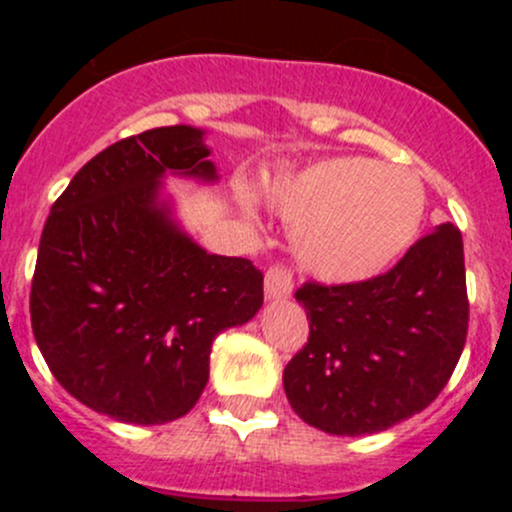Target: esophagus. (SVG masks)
I'll return each instance as SVG.
<instances>
[{"mask_svg":"<svg viewBox=\"0 0 512 512\" xmlns=\"http://www.w3.org/2000/svg\"><path fill=\"white\" fill-rule=\"evenodd\" d=\"M294 289L292 270L285 265H272L265 275V297L267 299H287Z\"/></svg>","mask_w":512,"mask_h":512,"instance_id":"34e87169","label":"esophagus"}]
</instances>
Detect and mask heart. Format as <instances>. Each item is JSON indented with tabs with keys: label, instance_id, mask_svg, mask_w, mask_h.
Here are the masks:
<instances>
[{
	"label": "heart",
	"instance_id": "heart-1",
	"mask_svg": "<svg viewBox=\"0 0 512 512\" xmlns=\"http://www.w3.org/2000/svg\"><path fill=\"white\" fill-rule=\"evenodd\" d=\"M267 200L294 227L299 262L332 282L379 275L411 245L426 205L416 173L364 156L280 175Z\"/></svg>",
	"mask_w": 512,
	"mask_h": 512
}]
</instances>
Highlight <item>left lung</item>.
Instances as JSON below:
<instances>
[{"instance_id":"1","label":"left lung","mask_w":512,"mask_h":512,"mask_svg":"<svg viewBox=\"0 0 512 512\" xmlns=\"http://www.w3.org/2000/svg\"><path fill=\"white\" fill-rule=\"evenodd\" d=\"M309 339L285 366L294 414L334 436H366L426 409L468 334L461 230L438 225L379 277L304 282Z\"/></svg>"}]
</instances>
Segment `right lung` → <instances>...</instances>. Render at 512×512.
Wrapping results in <instances>:
<instances>
[{
	"mask_svg": "<svg viewBox=\"0 0 512 512\" xmlns=\"http://www.w3.org/2000/svg\"><path fill=\"white\" fill-rule=\"evenodd\" d=\"M203 131L163 126L94 156L56 198L32 280L34 339L74 399L168 423L203 394L210 349L262 307V272L210 255L158 200L165 173L215 180Z\"/></svg>",
	"mask_w": 512,
	"mask_h": 512,
	"instance_id": "add662e5",
	"label": "right lung"
}]
</instances>
